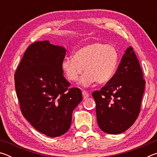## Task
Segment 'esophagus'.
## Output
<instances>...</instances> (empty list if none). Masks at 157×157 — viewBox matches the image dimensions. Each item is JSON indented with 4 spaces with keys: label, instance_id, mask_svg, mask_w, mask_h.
Segmentation results:
<instances>
[{
    "label": "esophagus",
    "instance_id": "obj_1",
    "mask_svg": "<svg viewBox=\"0 0 157 157\" xmlns=\"http://www.w3.org/2000/svg\"><path fill=\"white\" fill-rule=\"evenodd\" d=\"M82 96H83L84 99H86L89 97V94H88V92L86 91H82Z\"/></svg>",
    "mask_w": 157,
    "mask_h": 157
}]
</instances>
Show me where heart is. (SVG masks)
I'll return each mask as SVG.
<instances>
[{"mask_svg":"<svg viewBox=\"0 0 157 157\" xmlns=\"http://www.w3.org/2000/svg\"><path fill=\"white\" fill-rule=\"evenodd\" d=\"M119 55L113 46L95 42L80 48L73 57H66L62 63L63 71L68 80L75 82L83 73L79 81L84 86L96 81L105 84L111 80L115 74Z\"/></svg>","mask_w":157,"mask_h":157,"instance_id":"obj_1","label":"heart"}]
</instances>
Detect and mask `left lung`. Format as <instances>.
Listing matches in <instances>:
<instances>
[{"label":"left lung","mask_w":157,"mask_h":157,"mask_svg":"<svg viewBox=\"0 0 157 157\" xmlns=\"http://www.w3.org/2000/svg\"><path fill=\"white\" fill-rule=\"evenodd\" d=\"M145 85L139 62L129 46L111 80L100 91L92 94L101 130L118 134L134 123L140 113Z\"/></svg>","instance_id":"8db88e82"}]
</instances>
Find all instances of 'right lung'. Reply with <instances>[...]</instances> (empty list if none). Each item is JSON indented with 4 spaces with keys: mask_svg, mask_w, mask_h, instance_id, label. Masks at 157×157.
Segmentation results:
<instances>
[{
    "mask_svg": "<svg viewBox=\"0 0 157 157\" xmlns=\"http://www.w3.org/2000/svg\"><path fill=\"white\" fill-rule=\"evenodd\" d=\"M66 50L48 41L29 46L14 74L15 89L23 116L50 137L70 128L73 111L82 100L81 90L68 89L62 63Z\"/></svg>",
    "mask_w": 157,
    "mask_h": 157,
    "instance_id": "add662e5",
    "label": "right lung"
}]
</instances>
